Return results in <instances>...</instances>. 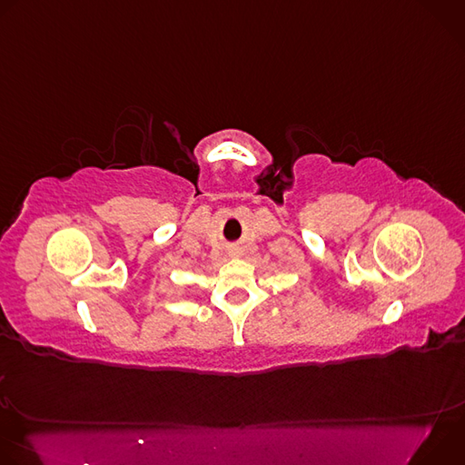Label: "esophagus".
<instances>
[{
  "label": "esophagus",
  "mask_w": 465,
  "mask_h": 465,
  "mask_svg": "<svg viewBox=\"0 0 465 465\" xmlns=\"http://www.w3.org/2000/svg\"><path fill=\"white\" fill-rule=\"evenodd\" d=\"M237 253H239L237 250H232V255H237Z\"/></svg>",
  "instance_id": "esophagus-1"
}]
</instances>
